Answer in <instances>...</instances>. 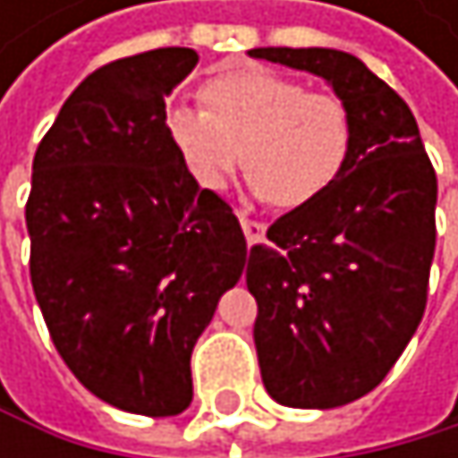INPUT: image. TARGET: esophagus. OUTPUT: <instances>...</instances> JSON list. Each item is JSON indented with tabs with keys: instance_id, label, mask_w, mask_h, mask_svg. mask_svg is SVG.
Wrapping results in <instances>:
<instances>
[{
	"instance_id": "1",
	"label": "esophagus",
	"mask_w": 458,
	"mask_h": 458,
	"mask_svg": "<svg viewBox=\"0 0 458 458\" xmlns=\"http://www.w3.org/2000/svg\"><path fill=\"white\" fill-rule=\"evenodd\" d=\"M239 222L244 227V236H247L250 244H258L263 239V233H267V225L258 222V219H250L247 214H239Z\"/></svg>"
}]
</instances>
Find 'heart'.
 <instances>
[{"instance_id":"heart-1","label":"heart","mask_w":458,"mask_h":458,"mask_svg":"<svg viewBox=\"0 0 458 458\" xmlns=\"http://www.w3.org/2000/svg\"><path fill=\"white\" fill-rule=\"evenodd\" d=\"M203 101L206 109L173 104L165 134L206 191H222L244 156L252 195L296 208L321 198L346 170L352 114L338 96L267 68H242L208 79Z\"/></svg>"}]
</instances>
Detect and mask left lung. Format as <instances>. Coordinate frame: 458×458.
Wrapping results in <instances>:
<instances>
[{
    "label": "left lung",
    "mask_w": 458,
    "mask_h": 458,
    "mask_svg": "<svg viewBox=\"0 0 458 458\" xmlns=\"http://www.w3.org/2000/svg\"><path fill=\"white\" fill-rule=\"evenodd\" d=\"M250 57L321 76L352 114L341 178L247 255L263 387L293 410L344 407L387 377L423 318L437 175L410 106L354 55L269 46Z\"/></svg>",
    "instance_id": "obj_1"
}]
</instances>
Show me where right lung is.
Returning <instances> with one entry per match:
<instances>
[{
    "label": "right lung",
    "instance_id": "obj_1",
    "mask_svg": "<svg viewBox=\"0 0 458 458\" xmlns=\"http://www.w3.org/2000/svg\"><path fill=\"white\" fill-rule=\"evenodd\" d=\"M195 65L175 46L93 71L38 145L27 200L51 341L93 395L148 418L191 403V349L247 263L233 208L165 134V98Z\"/></svg>",
    "mask_w": 458,
    "mask_h": 458
}]
</instances>
